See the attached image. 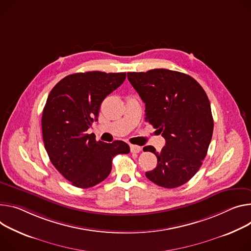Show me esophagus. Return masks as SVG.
Here are the masks:
<instances>
[{
  "instance_id": "34e87169",
  "label": "esophagus",
  "mask_w": 251,
  "mask_h": 251,
  "mask_svg": "<svg viewBox=\"0 0 251 251\" xmlns=\"http://www.w3.org/2000/svg\"><path fill=\"white\" fill-rule=\"evenodd\" d=\"M142 150V148L138 145H130V151L132 153H139Z\"/></svg>"
}]
</instances>
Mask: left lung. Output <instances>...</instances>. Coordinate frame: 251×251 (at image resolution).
Listing matches in <instances>:
<instances>
[{
  "label": "left lung",
  "mask_w": 251,
  "mask_h": 251,
  "mask_svg": "<svg viewBox=\"0 0 251 251\" xmlns=\"http://www.w3.org/2000/svg\"><path fill=\"white\" fill-rule=\"evenodd\" d=\"M128 80L145 103V120L166 143L157 152V166L145 173L153 183L176 188L199 170L212 138L213 118L208 97L189 75L167 69L129 72Z\"/></svg>",
  "instance_id": "left-lung-1"
}]
</instances>
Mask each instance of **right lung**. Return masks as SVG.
Here are the masks:
<instances>
[{
    "label": "right lung",
    "mask_w": 251,
    "mask_h": 251,
    "mask_svg": "<svg viewBox=\"0 0 251 251\" xmlns=\"http://www.w3.org/2000/svg\"><path fill=\"white\" fill-rule=\"evenodd\" d=\"M125 78L126 73H76L63 78L48 96L42 115L45 149L55 168L76 187L97 185L110 174L113 157L130 152L123 141L105 143L86 133L98 120L103 100Z\"/></svg>",
    "instance_id": "right-lung-1"
}]
</instances>
